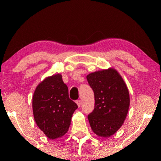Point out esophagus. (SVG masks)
<instances>
[{"label": "esophagus", "mask_w": 161, "mask_h": 161, "mask_svg": "<svg viewBox=\"0 0 161 161\" xmlns=\"http://www.w3.org/2000/svg\"><path fill=\"white\" fill-rule=\"evenodd\" d=\"M76 103H77V105H78V107H80V105H81V101H80V100H77V101H76Z\"/></svg>", "instance_id": "obj_1"}]
</instances>
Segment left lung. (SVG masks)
<instances>
[{"label": "left lung", "instance_id": "1", "mask_svg": "<svg viewBox=\"0 0 161 161\" xmlns=\"http://www.w3.org/2000/svg\"><path fill=\"white\" fill-rule=\"evenodd\" d=\"M94 94V109L88 116L96 135L108 138L124 123L130 106L126 83L114 68L92 72L86 76Z\"/></svg>", "mask_w": 161, "mask_h": 161}]
</instances>
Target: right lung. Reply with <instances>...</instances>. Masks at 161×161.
Here are the masks:
<instances>
[{"mask_svg":"<svg viewBox=\"0 0 161 161\" xmlns=\"http://www.w3.org/2000/svg\"><path fill=\"white\" fill-rule=\"evenodd\" d=\"M34 120L50 139L63 136L69 130L78 105L69 97L61 74L47 77L37 86L32 98Z\"/></svg>","mask_w":161,"mask_h":161,"instance_id":"obj_1","label":"right lung"}]
</instances>
